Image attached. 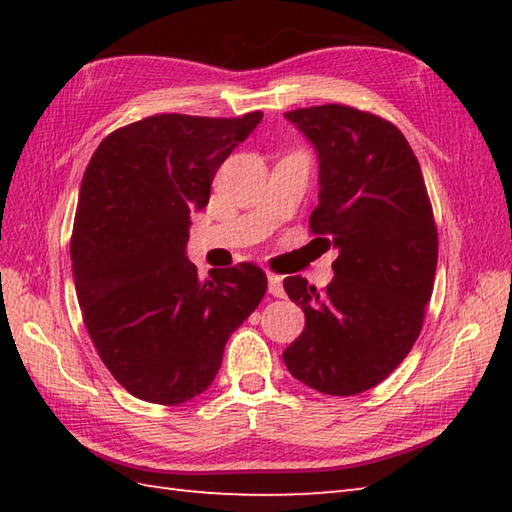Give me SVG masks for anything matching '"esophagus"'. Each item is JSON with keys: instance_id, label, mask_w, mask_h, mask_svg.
I'll return each mask as SVG.
<instances>
[{"instance_id": "esophagus-1", "label": "esophagus", "mask_w": 512, "mask_h": 512, "mask_svg": "<svg viewBox=\"0 0 512 512\" xmlns=\"http://www.w3.org/2000/svg\"><path fill=\"white\" fill-rule=\"evenodd\" d=\"M268 292L273 297H284L286 295L284 284H281V277L279 275H275V273L268 275Z\"/></svg>"}]
</instances>
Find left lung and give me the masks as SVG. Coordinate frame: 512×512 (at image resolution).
<instances>
[{
	"label": "left lung",
	"instance_id": "left-lung-1",
	"mask_svg": "<svg viewBox=\"0 0 512 512\" xmlns=\"http://www.w3.org/2000/svg\"><path fill=\"white\" fill-rule=\"evenodd\" d=\"M319 151L310 233L339 248L323 290L286 277L306 328L284 352L288 372L328 396H356L402 363L422 330L438 264V226L400 129L328 103L286 112Z\"/></svg>",
	"mask_w": 512,
	"mask_h": 512
}]
</instances>
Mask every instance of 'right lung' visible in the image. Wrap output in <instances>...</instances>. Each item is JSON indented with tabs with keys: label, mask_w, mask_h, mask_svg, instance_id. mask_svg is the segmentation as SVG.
<instances>
[{
	"label": "right lung",
	"mask_w": 512,
	"mask_h": 512,
	"mask_svg": "<svg viewBox=\"0 0 512 512\" xmlns=\"http://www.w3.org/2000/svg\"><path fill=\"white\" fill-rule=\"evenodd\" d=\"M262 116H147L105 136L83 173L70 239L76 297L101 361L140 400L202 394L228 336L266 295L257 264L200 281L184 255L191 213Z\"/></svg>",
	"instance_id": "1"
}]
</instances>
